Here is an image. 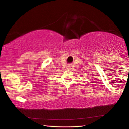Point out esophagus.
Instances as JSON below:
<instances>
[{
	"label": "esophagus",
	"instance_id": "obj_1",
	"mask_svg": "<svg viewBox=\"0 0 129 129\" xmlns=\"http://www.w3.org/2000/svg\"><path fill=\"white\" fill-rule=\"evenodd\" d=\"M67 69H68V70H70L71 69V65H67Z\"/></svg>",
	"mask_w": 129,
	"mask_h": 129
}]
</instances>
